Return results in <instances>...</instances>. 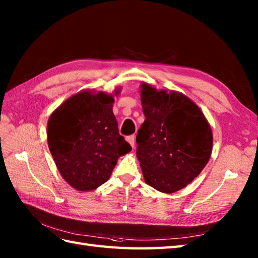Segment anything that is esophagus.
Listing matches in <instances>:
<instances>
[{"label": "esophagus", "instance_id": "1", "mask_svg": "<svg viewBox=\"0 0 258 258\" xmlns=\"http://www.w3.org/2000/svg\"><path fill=\"white\" fill-rule=\"evenodd\" d=\"M126 141H127L128 143L131 144V146H132L133 149H134V146H135V136H134V135L127 136V138H126Z\"/></svg>", "mask_w": 258, "mask_h": 258}]
</instances>
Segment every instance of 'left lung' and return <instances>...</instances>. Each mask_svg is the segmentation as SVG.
<instances>
[{
	"mask_svg": "<svg viewBox=\"0 0 258 258\" xmlns=\"http://www.w3.org/2000/svg\"><path fill=\"white\" fill-rule=\"evenodd\" d=\"M144 123L136 136V156L146 184L172 194L186 187L210 161L211 125L183 93L141 84Z\"/></svg>",
	"mask_w": 258,
	"mask_h": 258,
	"instance_id": "1",
	"label": "left lung"
}]
</instances>
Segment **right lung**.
Listing matches in <instances>:
<instances>
[{
	"mask_svg": "<svg viewBox=\"0 0 258 258\" xmlns=\"http://www.w3.org/2000/svg\"><path fill=\"white\" fill-rule=\"evenodd\" d=\"M119 92L118 87L114 94ZM113 103V94L84 90L48 118V149L61 176L76 190H93L107 182L118 157L132 150L118 133Z\"/></svg>",
	"mask_w": 258,
	"mask_h": 258,
	"instance_id": "obj_1",
	"label": "right lung"
}]
</instances>
